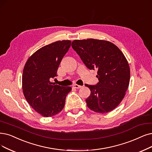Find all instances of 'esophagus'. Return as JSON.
Returning <instances> with one entry per match:
<instances>
[{"mask_svg": "<svg viewBox=\"0 0 152 152\" xmlns=\"http://www.w3.org/2000/svg\"><path fill=\"white\" fill-rule=\"evenodd\" d=\"M73 87L78 89V88H81V87H82V86H78V85H77V84H75V85H73Z\"/></svg>", "mask_w": 152, "mask_h": 152, "instance_id": "34e87169", "label": "esophagus"}]
</instances>
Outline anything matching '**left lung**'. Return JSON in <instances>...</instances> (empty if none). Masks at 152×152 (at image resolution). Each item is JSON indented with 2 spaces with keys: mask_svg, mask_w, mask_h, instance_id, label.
<instances>
[{
  "mask_svg": "<svg viewBox=\"0 0 152 152\" xmlns=\"http://www.w3.org/2000/svg\"><path fill=\"white\" fill-rule=\"evenodd\" d=\"M72 47L90 70L97 69L99 83L86 84L91 93L87 105L96 113L113 110L122 102L129 87L130 71L122 52L112 42L94 39L75 40Z\"/></svg>",
  "mask_w": 152,
  "mask_h": 152,
  "instance_id": "left-lung-1",
  "label": "left lung"
}]
</instances>
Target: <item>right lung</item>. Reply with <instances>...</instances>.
<instances>
[{
    "instance_id": "right-lung-1",
    "label": "right lung",
    "mask_w": 152,
    "mask_h": 152,
    "mask_svg": "<svg viewBox=\"0 0 152 152\" xmlns=\"http://www.w3.org/2000/svg\"><path fill=\"white\" fill-rule=\"evenodd\" d=\"M71 45L70 40L57 41L39 48L24 66L22 90L24 96L34 110L44 117L54 116L62 110L70 87L50 82L57 76L60 62Z\"/></svg>"
}]
</instances>
